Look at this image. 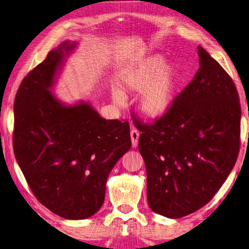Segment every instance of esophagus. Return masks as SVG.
Returning <instances> with one entry per match:
<instances>
[{
	"label": "esophagus",
	"mask_w": 249,
	"mask_h": 249,
	"mask_svg": "<svg viewBox=\"0 0 249 249\" xmlns=\"http://www.w3.org/2000/svg\"><path fill=\"white\" fill-rule=\"evenodd\" d=\"M130 138H132L133 147H136L138 144V138H140V132L136 128H132L130 130Z\"/></svg>",
	"instance_id": "1"
}]
</instances>
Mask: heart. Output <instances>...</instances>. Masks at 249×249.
<instances>
[{
	"instance_id": "1",
	"label": "heart",
	"mask_w": 249,
	"mask_h": 249,
	"mask_svg": "<svg viewBox=\"0 0 249 249\" xmlns=\"http://www.w3.org/2000/svg\"><path fill=\"white\" fill-rule=\"evenodd\" d=\"M163 65V58L154 56L146 59L125 74L124 83L128 90L142 92L141 109L153 119L162 116L172 103L177 84V70L174 66ZM116 100L120 93H114Z\"/></svg>"
}]
</instances>
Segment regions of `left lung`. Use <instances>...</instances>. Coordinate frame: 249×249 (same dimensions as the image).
Instances as JSON below:
<instances>
[{"mask_svg":"<svg viewBox=\"0 0 249 249\" xmlns=\"http://www.w3.org/2000/svg\"><path fill=\"white\" fill-rule=\"evenodd\" d=\"M200 68L162 116L140 123L147 201L160 215L179 218L213 199L238 157L241 103L222 66L197 47Z\"/></svg>","mask_w":249,"mask_h":249,"instance_id":"1","label":"left lung"}]
</instances>
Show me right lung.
I'll use <instances>...</instances> for the list:
<instances>
[{
    "instance_id": "right-lung-1",
    "label": "right lung",
    "mask_w": 249,
    "mask_h": 249,
    "mask_svg": "<svg viewBox=\"0 0 249 249\" xmlns=\"http://www.w3.org/2000/svg\"><path fill=\"white\" fill-rule=\"evenodd\" d=\"M65 41L23 79L14 101L13 148L41 204L68 220L95 214L109 172L132 146L127 121L105 120L88 103L65 107L49 91Z\"/></svg>"
}]
</instances>
